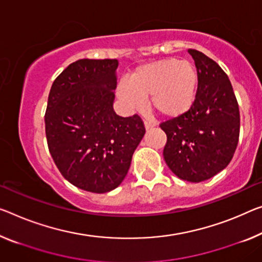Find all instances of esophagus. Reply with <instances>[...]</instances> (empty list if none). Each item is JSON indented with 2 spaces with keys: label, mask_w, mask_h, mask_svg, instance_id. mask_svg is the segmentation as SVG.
<instances>
[{
  "label": "esophagus",
  "mask_w": 262,
  "mask_h": 262,
  "mask_svg": "<svg viewBox=\"0 0 262 262\" xmlns=\"http://www.w3.org/2000/svg\"><path fill=\"white\" fill-rule=\"evenodd\" d=\"M144 125H145V128H146V130H150V128L156 126V123L151 122V120H148V119H145L144 120Z\"/></svg>",
  "instance_id": "1"
}]
</instances>
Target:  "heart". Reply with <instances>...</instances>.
Listing matches in <instances>:
<instances>
[{
    "instance_id": "heart-1",
    "label": "heart",
    "mask_w": 262,
    "mask_h": 262,
    "mask_svg": "<svg viewBox=\"0 0 262 262\" xmlns=\"http://www.w3.org/2000/svg\"><path fill=\"white\" fill-rule=\"evenodd\" d=\"M198 88V72L191 62L165 58L143 64L120 83L119 98L131 110H139L148 98L151 110L166 118H177L190 110Z\"/></svg>"
}]
</instances>
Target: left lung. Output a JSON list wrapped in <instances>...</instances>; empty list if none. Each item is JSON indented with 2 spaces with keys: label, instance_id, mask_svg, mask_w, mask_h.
Segmentation results:
<instances>
[{
  "label": "left lung",
  "instance_id": "1",
  "mask_svg": "<svg viewBox=\"0 0 262 262\" xmlns=\"http://www.w3.org/2000/svg\"><path fill=\"white\" fill-rule=\"evenodd\" d=\"M198 72L195 99L186 114L160 124L163 155L183 180L200 183L227 166L239 142L240 112L231 80L212 58L188 49Z\"/></svg>",
  "mask_w": 262,
  "mask_h": 262
}]
</instances>
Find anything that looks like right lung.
Masks as SVG:
<instances>
[{"mask_svg": "<svg viewBox=\"0 0 262 262\" xmlns=\"http://www.w3.org/2000/svg\"><path fill=\"white\" fill-rule=\"evenodd\" d=\"M117 59H78L54 80L44 122L49 152L68 182L105 193L123 182L145 134L138 115L114 110Z\"/></svg>", "mask_w": 262, "mask_h": 262, "instance_id": "add662e5", "label": "right lung"}]
</instances>
